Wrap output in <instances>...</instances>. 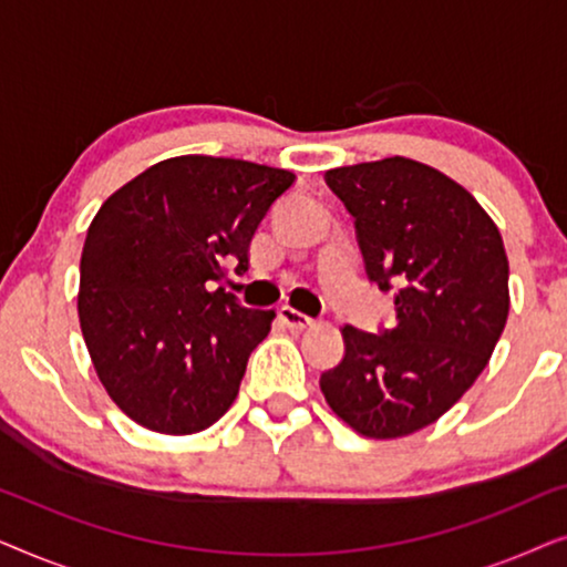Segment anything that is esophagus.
Masks as SVG:
<instances>
[{
  "mask_svg": "<svg viewBox=\"0 0 567 567\" xmlns=\"http://www.w3.org/2000/svg\"><path fill=\"white\" fill-rule=\"evenodd\" d=\"M278 315H281V322L289 330H307V328H312V324H315L312 317L299 312V309H293V307H281V309H278Z\"/></svg>",
  "mask_w": 567,
  "mask_h": 567,
  "instance_id": "1",
  "label": "esophagus"
}]
</instances>
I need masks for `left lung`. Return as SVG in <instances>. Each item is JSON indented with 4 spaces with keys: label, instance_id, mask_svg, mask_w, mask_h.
Instances as JSON below:
<instances>
[{
    "label": "left lung",
    "instance_id": "8db88e82",
    "mask_svg": "<svg viewBox=\"0 0 567 567\" xmlns=\"http://www.w3.org/2000/svg\"><path fill=\"white\" fill-rule=\"evenodd\" d=\"M355 219L367 274L398 289L382 336L346 324V355L320 377L340 421L367 439L436 423L475 384L508 320V258L475 196L408 157L324 173Z\"/></svg>",
    "mask_w": 567,
    "mask_h": 567
}]
</instances>
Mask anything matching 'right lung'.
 Here are the masks:
<instances>
[{
    "mask_svg": "<svg viewBox=\"0 0 567 567\" xmlns=\"http://www.w3.org/2000/svg\"><path fill=\"white\" fill-rule=\"evenodd\" d=\"M293 173L245 159H162L100 206L80 262L82 338L107 398L165 436L214 425L237 400L274 309L214 281L247 270L255 229Z\"/></svg>",
    "mask_w": 567,
    "mask_h": 567,
    "instance_id": "1",
    "label": "right lung"
}]
</instances>
